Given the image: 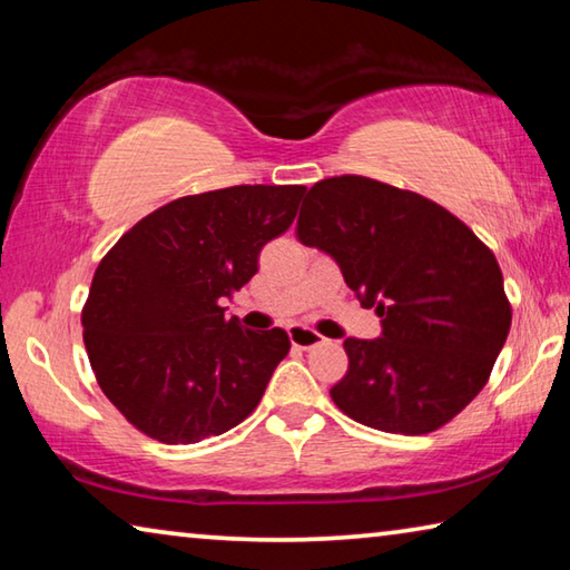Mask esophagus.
I'll return each mask as SVG.
<instances>
[{"label":"esophagus","instance_id":"1","mask_svg":"<svg viewBox=\"0 0 570 570\" xmlns=\"http://www.w3.org/2000/svg\"><path fill=\"white\" fill-rule=\"evenodd\" d=\"M288 340H292V344L298 346V350H314V346L324 344V336L320 332L308 330V326L302 324L288 326Z\"/></svg>","mask_w":570,"mask_h":570}]
</instances>
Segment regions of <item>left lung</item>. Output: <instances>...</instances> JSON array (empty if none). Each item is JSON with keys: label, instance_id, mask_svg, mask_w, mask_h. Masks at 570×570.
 Instances as JSON below:
<instances>
[{"label": "left lung", "instance_id": "left-lung-1", "mask_svg": "<svg viewBox=\"0 0 570 570\" xmlns=\"http://www.w3.org/2000/svg\"><path fill=\"white\" fill-rule=\"evenodd\" d=\"M296 236L330 254L377 340H344L350 370L332 400L397 435L442 428L478 397L510 332L493 250L435 200L364 176L314 183Z\"/></svg>", "mask_w": 570, "mask_h": 570}]
</instances>
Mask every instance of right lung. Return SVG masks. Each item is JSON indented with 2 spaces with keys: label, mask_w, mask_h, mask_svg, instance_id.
<instances>
[{
  "label": "right lung",
  "mask_w": 570,
  "mask_h": 570,
  "mask_svg": "<svg viewBox=\"0 0 570 570\" xmlns=\"http://www.w3.org/2000/svg\"><path fill=\"white\" fill-rule=\"evenodd\" d=\"M304 193L230 186L183 196L108 250L82 336L100 390L132 428L193 445L256 410L292 342L278 326L244 330L220 304L258 272V254L292 226Z\"/></svg>",
  "instance_id": "1"
}]
</instances>
